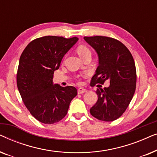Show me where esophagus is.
Instances as JSON below:
<instances>
[{"label":"esophagus","instance_id":"34e87169","mask_svg":"<svg viewBox=\"0 0 157 157\" xmlns=\"http://www.w3.org/2000/svg\"><path fill=\"white\" fill-rule=\"evenodd\" d=\"M86 89H83V88H79L78 89V94H83L85 93V92H86Z\"/></svg>","mask_w":157,"mask_h":157}]
</instances>
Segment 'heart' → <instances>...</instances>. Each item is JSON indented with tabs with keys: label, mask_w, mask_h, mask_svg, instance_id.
Listing matches in <instances>:
<instances>
[{
	"label": "heart",
	"mask_w": 157,
	"mask_h": 157,
	"mask_svg": "<svg viewBox=\"0 0 157 157\" xmlns=\"http://www.w3.org/2000/svg\"><path fill=\"white\" fill-rule=\"evenodd\" d=\"M77 53L79 55L81 59H83L88 56H91V51L90 50L89 47H87L86 45H79L77 47Z\"/></svg>",
	"instance_id": "obj_1"
}]
</instances>
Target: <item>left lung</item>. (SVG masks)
Here are the masks:
<instances>
[{
  "instance_id": "1",
  "label": "left lung",
  "mask_w": 157,
  "mask_h": 157,
  "mask_svg": "<svg viewBox=\"0 0 157 157\" xmlns=\"http://www.w3.org/2000/svg\"><path fill=\"white\" fill-rule=\"evenodd\" d=\"M83 38L98 56L99 65L91 86L104 84L106 80L110 83L109 87L96 90L98 100L90 113L100 121H114L125 112L136 90L134 60L125 45L115 38L101 36Z\"/></svg>"
}]
</instances>
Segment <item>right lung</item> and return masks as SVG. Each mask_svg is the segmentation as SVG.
<instances>
[{"instance_id":"add662e5","label":"right lung","mask_w":157,"mask_h":157,"mask_svg":"<svg viewBox=\"0 0 157 157\" xmlns=\"http://www.w3.org/2000/svg\"><path fill=\"white\" fill-rule=\"evenodd\" d=\"M78 38L46 36L36 38L25 47L19 60L17 86L31 115L44 124H52L67 114L77 89L53 84V73Z\"/></svg>"}]
</instances>
